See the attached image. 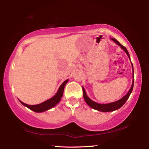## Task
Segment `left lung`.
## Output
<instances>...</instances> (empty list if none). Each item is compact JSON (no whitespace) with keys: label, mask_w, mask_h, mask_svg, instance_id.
<instances>
[{"label":"left lung","mask_w":149,"mask_h":149,"mask_svg":"<svg viewBox=\"0 0 149 149\" xmlns=\"http://www.w3.org/2000/svg\"><path fill=\"white\" fill-rule=\"evenodd\" d=\"M111 39H112V41H114L116 42V43H117V45H119V46L121 48H122V49L123 50H124V51L126 52V54H127V56H128V57H129V58L130 60V54H129V52H128L127 49H126L125 47H123L122 45H121L120 42H118L116 39L111 38ZM131 63H132V62H131ZM132 68H133V66L132 63ZM133 85H134V77H133V79L132 87H131L130 89L129 90V91H128L127 94H126L124 96V97H122L121 99L118 100H117V101L114 102H111V103H108V104H99V103L95 102L93 101V100H92L91 99H90L89 97H88V96L86 94V92H85V89L84 87H83L84 98V100H85V102H86L87 104L89 105L90 107H91L92 108H93V109L100 111V112H112V111H114L116 110L119 109L120 108L122 107V106L125 104V102L127 101V100L129 99L131 93H132V92L133 88Z\"/></svg>","instance_id":"8db88e82"}]
</instances>
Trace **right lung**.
Returning <instances> with one entry per match:
<instances>
[{
  "instance_id": "right-lung-1",
  "label": "right lung",
  "mask_w": 149,
  "mask_h": 149,
  "mask_svg": "<svg viewBox=\"0 0 149 149\" xmlns=\"http://www.w3.org/2000/svg\"><path fill=\"white\" fill-rule=\"evenodd\" d=\"M68 81V79H66L65 81L62 83V84L60 85L58 90L56 94L53 97H52L51 99L46 100V101L41 103V104H36V105H29V104H25V103L20 101V100L19 102H21L24 106H25V107H27L28 108H29L30 110L34 111V112H45V111H47L48 110L50 109V108H53L54 106H56L58 103L60 102V100L61 99V98L63 95V93H64V87L65 84H67Z\"/></svg>"
}]
</instances>
